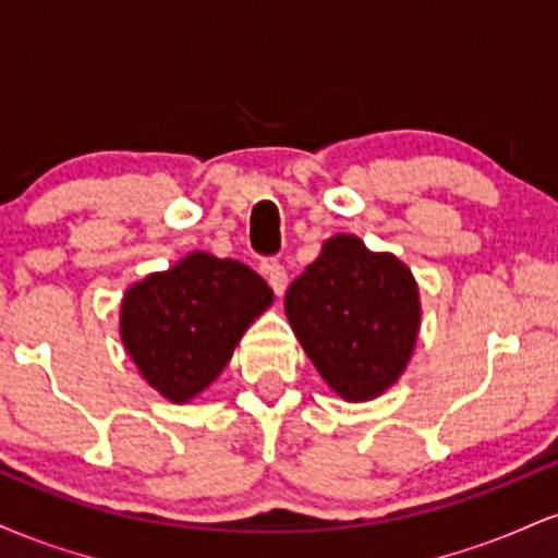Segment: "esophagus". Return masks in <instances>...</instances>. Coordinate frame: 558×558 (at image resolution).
I'll list each match as a JSON object with an SVG mask.
<instances>
[{"label":"esophagus","mask_w":558,"mask_h":558,"mask_svg":"<svg viewBox=\"0 0 558 558\" xmlns=\"http://www.w3.org/2000/svg\"><path fill=\"white\" fill-rule=\"evenodd\" d=\"M262 270H265L267 283L272 286V291L278 293V296H283V291H286V286H288V272H286V267L280 265L278 259H270V262H265V267H262Z\"/></svg>","instance_id":"34e87169"}]
</instances>
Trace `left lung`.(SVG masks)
<instances>
[{
  "instance_id": "left-lung-1",
  "label": "left lung",
  "mask_w": 558,
  "mask_h": 558,
  "mask_svg": "<svg viewBox=\"0 0 558 558\" xmlns=\"http://www.w3.org/2000/svg\"><path fill=\"white\" fill-rule=\"evenodd\" d=\"M286 315L323 380L345 401H369L407 369L422 312L403 262L341 233L288 286Z\"/></svg>"
}]
</instances>
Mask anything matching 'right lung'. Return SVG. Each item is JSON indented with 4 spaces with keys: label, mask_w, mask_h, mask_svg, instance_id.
I'll list each match as a JSON object with an SVG mask.
<instances>
[{
    "label": "right lung",
    "mask_w": 558,
    "mask_h": 558,
    "mask_svg": "<svg viewBox=\"0 0 558 558\" xmlns=\"http://www.w3.org/2000/svg\"><path fill=\"white\" fill-rule=\"evenodd\" d=\"M270 304V286L252 267L191 252L128 288L120 338L144 380L168 401L185 403L213 386Z\"/></svg>",
    "instance_id": "1"
}]
</instances>
